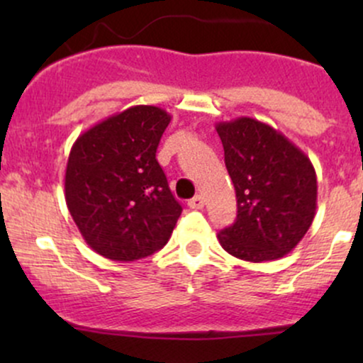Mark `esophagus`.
Masks as SVG:
<instances>
[{
	"label": "esophagus",
	"mask_w": 363,
	"mask_h": 363,
	"mask_svg": "<svg viewBox=\"0 0 363 363\" xmlns=\"http://www.w3.org/2000/svg\"><path fill=\"white\" fill-rule=\"evenodd\" d=\"M187 205H189V208H193V210H201L203 206H205V199H203V196H194L193 199H189L187 201Z\"/></svg>",
	"instance_id": "obj_1"
}]
</instances>
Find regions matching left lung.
<instances>
[{
	"mask_svg": "<svg viewBox=\"0 0 363 363\" xmlns=\"http://www.w3.org/2000/svg\"><path fill=\"white\" fill-rule=\"evenodd\" d=\"M215 128L237 196V218L220 232V244L244 261L283 257L315 216L314 165L285 135L257 119L237 118Z\"/></svg>",
	"mask_w": 363,
	"mask_h": 363,
	"instance_id": "1",
	"label": "left lung"
}]
</instances>
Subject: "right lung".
Returning <instances> with one entry per match:
<instances>
[{
    "label": "right lung",
    "instance_id": "right-lung-1",
    "mask_svg": "<svg viewBox=\"0 0 363 363\" xmlns=\"http://www.w3.org/2000/svg\"><path fill=\"white\" fill-rule=\"evenodd\" d=\"M167 111L133 106L78 136L65 174V198L85 242L112 261H136L164 247L182 208L155 153Z\"/></svg>",
    "mask_w": 363,
    "mask_h": 363
}]
</instances>
